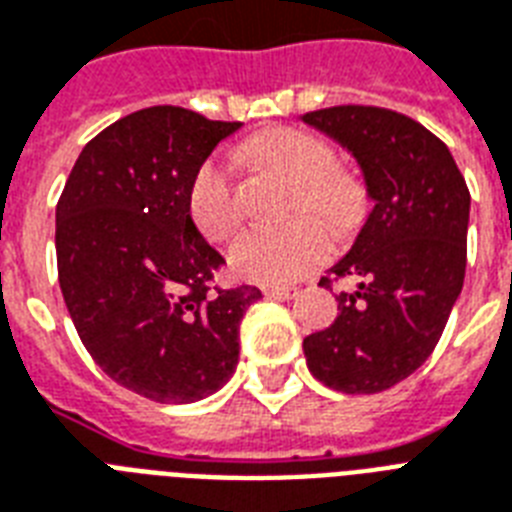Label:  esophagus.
I'll return each mask as SVG.
<instances>
[{"label": "esophagus", "mask_w": 512, "mask_h": 512, "mask_svg": "<svg viewBox=\"0 0 512 512\" xmlns=\"http://www.w3.org/2000/svg\"><path fill=\"white\" fill-rule=\"evenodd\" d=\"M264 296L277 298V301H288V298L296 296V288H282V285H269L264 288Z\"/></svg>", "instance_id": "obj_1"}]
</instances>
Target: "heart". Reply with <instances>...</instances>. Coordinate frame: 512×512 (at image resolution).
Returning <instances> with one entry per match:
<instances>
[{
    "label": "heart",
    "mask_w": 512,
    "mask_h": 512,
    "mask_svg": "<svg viewBox=\"0 0 512 512\" xmlns=\"http://www.w3.org/2000/svg\"><path fill=\"white\" fill-rule=\"evenodd\" d=\"M243 153L253 163L275 171L296 187V211L317 216L335 232H351L367 211L365 187L357 177L335 169V150L322 137L301 129L277 126L245 142ZM187 211L192 224L211 243H224L243 222V203L235 174L222 158H208L190 182ZM330 237L312 219L282 230H251L230 251L232 272L261 285H288L330 259Z\"/></svg>",
    "instance_id": "obj_1"
}]
</instances>
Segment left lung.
<instances>
[{"instance_id": "obj_1", "label": "left lung", "mask_w": 512, "mask_h": 512, "mask_svg": "<svg viewBox=\"0 0 512 512\" xmlns=\"http://www.w3.org/2000/svg\"><path fill=\"white\" fill-rule=\"evenodd\" d=\"M301 121L354 155L372 200L349 253L330 267L357 290L335 296L333 325L306 335V365L333 391L378 394L431 357L460 298L470 192L449 147L396 110L335 105Z\"/></svg>"}]
</instances>
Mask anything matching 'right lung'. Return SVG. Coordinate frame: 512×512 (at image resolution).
<instances>
[{
	"instance_id": "obj_1",
	"label": "right lung",
	"mask_w": 512,
	"mask_h": 512,
	"mask_svg": "<svg viewBox=\"0 0 512 512\" xmlns=\"http://www.w3.org/2000/svg\"><path fill=\"white\" fill-rule=\"evenodd\" d=\"M243 124L174 105L137 110L81 150L55 211L57 277L102 372L161 404L216 394L240 357L253 285L211 290L224 264L192 224L187 190Z\"/></svg>"
}]
</instances>
